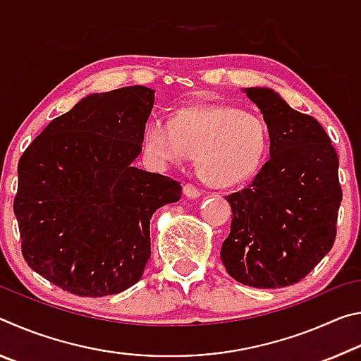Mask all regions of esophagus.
<instances>
[{"instance_id":"obj_1","label":"esophagus","mask_w":361,"mask_h":361,"mask_svg":"<svg viewBox=\"0 0 361 361\" xmlns=\"http://www.w3.org/2000/svg\"><path fill=\"white\" fill-rule=\"evenodd\" d=\"M183 192H185V195L189 199H197L200 197V194H202V191H200L197 186H194L192 183H186V185L183 186Z\"/></svg>"}]
</instances>
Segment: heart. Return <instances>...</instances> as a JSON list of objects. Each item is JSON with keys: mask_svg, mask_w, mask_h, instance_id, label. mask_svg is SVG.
I'll return each instance as SVG.
<instances>
[{"mask_svg": "<svg viewBox=\"0 0 361 361\" xmlns=\"http://www.w3.org/2000/svg\"><path fill=\"white\" fill-rule=\"evenodd\" d=\"M269 129L259 116L226 103L180 108L173 119L152 118L145 127L143 146L157 164L186 161L207 183L231 188L258 172L269 149Z\"/></svg>", "mask_w": 361, "mask_h": 361, "instance_id": "1", "label": "heart"}]
</instances>
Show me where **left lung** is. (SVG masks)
Returning a JSON list of instances; mask_svg holds the SVG:
<instances>
[{
  "mask_svg": "<svg viewBox=\"0 0 361 361\" xmlns=\"http://www.w3.org/2000/svg\"><path fill=\"white\" fill-rule=\"evenodd\" d=\"M262 113L271 159L231 204L221 261L229 276L255 288L302 280L331 250L342 200L339 161L312 116L293 109L267 87L243 89Z\"/></svg>",
  "mask_w": 361,
  "mask_h": 361,
  "instance_id": "left-lung-1",
  "label": "left lung"
}]
</instances>
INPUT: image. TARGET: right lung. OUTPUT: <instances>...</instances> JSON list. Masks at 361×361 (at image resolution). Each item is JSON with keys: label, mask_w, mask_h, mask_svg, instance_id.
I'll return each mask as SVG.
<instances>
[{"label": "right lung", "mask_w": 361, "mask_h": 361, "mask_svg": "<svg viewBox=\"0 0 361 361\" xmlns=\"http://www.w3.org/2000/svg\"><path fill=\"white\" fill-rule=\"evenodd\" d=\"M154 90L84 97L23 152L14 213L27 264L76 296L118 295L151 256L149 219L181 197L170 176L132 166Z\"/></svg>", "instance_id": "right-lung-1"}]
</instances>
